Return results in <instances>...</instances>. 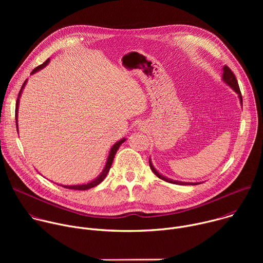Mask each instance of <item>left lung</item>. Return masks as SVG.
Returning a JSON list of instances; mask_svg holds the SVG:
<instances>
[{
  "label": "left lung",
  "instance_id": "1",
  "mask_svg": "<svg viewBox=\"0 0 263 263\" xmlns=\"http://www.w3.org/2000/svg\"><path fill=\"white\" fill-rule=\"evenodd\" d=\"M222 69H223V72H222V80H223L224 82H226L230 87H232V88L234 89V91H236V92L238 93L239 99H240V103L242 104L241 92H240V89H239V86H238V82H237V80H236V77H235L234 72H233L227 65H224ZM148 163H149V167H151L152 172H153L159 179H161V180H163V181H165V182L173 183V184H178V185H197V184H199V183H191V182H179V181H174V180L167 179V178L161 176V175L155 170V167L153 166L151 160H148Z\"/></svg>",
  "mask_w": 263,
  "mask_h": 263
}]
</instances>
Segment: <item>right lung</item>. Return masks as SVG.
<instances>
[{
  "label": "right lung",
  "instance_id": "1",
  "mask_svg": "<svg viewBox=\"0 0 263 263\" xmlns=\"http://www.w3.org/2000/svg\"><path fill=\"white\" fill-rule=\"evenodd\" d=\"M48 63H49V59H48V60H46L43 64H41V65H39L37 67H35V68L32 70V72H31V73H34L35 71L42 69V68H43V67H45ZM26 82H27V80L24 82V84H23V86H22V88H21V90H20V92H18V98H17V100H16V104H15V121H16V129H17V108H18V99H20V97H21L22 90H23V88H24V86H25ZM125 140H126V139H122V140L118 141L114 146L111 147V149H110V154H109V156H108V159H107L106 165H105V167H104V170H103L102 174H101V175H100L96 180H93V181H91V182H89V183H87V184H82V185H70V186H68V185H64L63 187H65V189H68V190H74V191H86V190L92 189V187H95V186L99 185V184H100V183H101V182L106 178V176H107V174H108V172H109V170H110V167H111V165H112V162H114L115 156H116V154H117V152H118L119 147L121 146V144H122Z\"/></svg>",
  "mask_w": 263,
  "mask_h": 263
}]
</instances>
